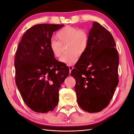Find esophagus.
Instances as JSON below:
<instances>
[{
	"instance_id": "34e87169",
	"label": "esophagus",
	"mask_w": 134,
	"mask_h": 134,
	"mask_svg": "<svg viewBox=\"0 0 134 134\" xmlns=\"http://www.w3.org/2000/svg\"><path fill=\"white\" fill-rule=\"evenodd\" d=\"M69 73L70 74L71 73V70L73 69V67H72V66H69Z\"/></svg>"
}]
</instances>
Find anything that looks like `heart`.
<instances>
[{
    "label": "heart",
    "mask_w": 134,
    "mask_h": 134,
    "mask_svg": "<svg viewBox=\"0 0 134 134\" xmlns=\"http://www.w3.org/2000/svg\"><path fill=\"white\" fill-rule=\"evenodd\" d=\"M56 37L58 41H51L50 50L55 58H59L62 54L63 46L68 45L67 51L69 53L60 59L61 62L67 65L74 64L78 60V55H82L86 52L90 40L86 31L69 26L60 30Z\"/></svg>",
    "instance_id": "b5f03b06"
}]
</instances>
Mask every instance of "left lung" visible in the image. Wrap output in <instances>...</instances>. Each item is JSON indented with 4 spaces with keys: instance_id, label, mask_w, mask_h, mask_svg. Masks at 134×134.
I'll return each instance as SVG.
<instances>
[{
    "instance_id": "obj_1",
    "label": "left lung",
    "mask_w": 134,
    "mask_h": 134,
    "mask_svg": "<svg viewBox=\"0 0 134 134\" xmlns=\"http://www.w3.org/2000/svg\"><path fill=\"white\" fill-rule=\"evenodd\" d=\"M87 50L71 70L79 106L90 113L100 112L110 102L119 83V57L112 35L93 22Z\"/></svg>"
}]
</instances>
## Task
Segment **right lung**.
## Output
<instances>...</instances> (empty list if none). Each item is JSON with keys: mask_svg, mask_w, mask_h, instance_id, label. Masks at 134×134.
Instances as JSON below:
<instances>
[{"mask_svg": "<svg viewBox=\"0 0 134 134\" xmlns=\"http://www.w3.org/2000/svg\"><path fill=\"white\" fill-rule=\"evenodd\" d=\"M63 26H32L23 35L16 51L15 83L24 102L36 112L54 110L61 84L69 73V68L55 59L50 48L52 34Z\"/></svg>", "mask_w": 134, "mask_h": 134, "instance_id": "obj_1", "label": "right lung"}]
</instances>
